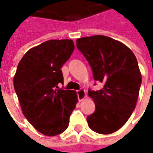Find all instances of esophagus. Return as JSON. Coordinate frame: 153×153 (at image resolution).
I'll return each instance as SVG.
<instances>
[{
    "mask_svg": "<svg viewBox=\"0 0 153 153\" xmlns=\"http://www.w3.org/2000/svg\"><path fill=\"white\" fill-rule=\"evenodd\" d=\"M77 96H78V100H79V101H82L83 100H84L85 97L87 96L85 90H84V89H80V90L77 91Z\"/></svg>",
    "mask_w": 153,
    "mask_h": 153,
    "instance_id": "esophagus-1",
    "label": "esophagus"
}]
</instances>
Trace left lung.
Wrapping results in <instances>:
<instances>
[{
  "label": "left lung",
  "mask_w": 153,
  "mask_h": 153,
  "mask_svg": "<svg viewBox=\"0 0 153 153\" xmlns=\"http://www.w3.org/2000/svg\"><path fill=\"white\" fill-rule=\"evenodd\" d=\"M93 72L103 84L100 90L88 91L96 111L87 117L90 129L111 134L125 125L136 107L141 84V73L134 53L123 42L104 35L76 39Z\"/></svg>",
  "instance_id": "8db88e82"
}]
</instances>
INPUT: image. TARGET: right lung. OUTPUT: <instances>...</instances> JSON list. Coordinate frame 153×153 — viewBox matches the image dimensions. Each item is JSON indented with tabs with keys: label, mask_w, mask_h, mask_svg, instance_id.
Returning <instances> with one entry per match:
<instances>
[{
	"label": "right lung",
	"mask_w": 153,
	"mask_h": 153,
	"mask_svg": "<svg viewBox=\"0 0 153 153\" xmlns=\"http://www.w3.org/2000/svg\"><path fill=\"white\" fill-rule=\"evenodd\" d=\"M74 51L71 39H51L30 49L18 64L13 78L22 112L35 129L46 136L62 134L78 102L73 90L57 89L61 70Z\"/></svg>",
	"instance_id": "right-lung-1"
}]
</instances>
